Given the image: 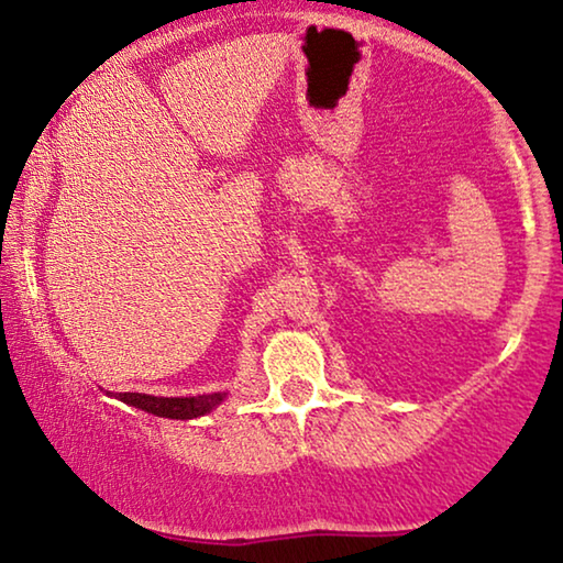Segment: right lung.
<instances>
[{"mask_svg": "<svg viewBox=\"0 0 563 563\" xmlns=\"http://www.w3.org/2000/svg\"><path fill=\"white\" fill-rule=\"evenodd\" d=\"M117 400L126 402V406L145 410V413L161 416V418H176V421H191L211 413L213 408L221 406L227 393H206V395H186V398H161V395L147 393H117Z\"/></svg>", "mask_w": 563, "mask_h": 563, "instance_id": "right-lung-1", "label": "right lung"}]
</instances>
